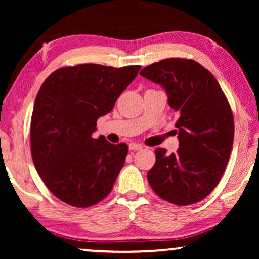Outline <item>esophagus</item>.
I'll use <instances>...</instances> for the list:
<instances>
[{
    "label": "esophagus",
    "mask_w": 259,
    "mask_h": 259,
    "mask_svg": "<svg viewBox=\"0 0 259 259\" xmlns=\"http://www.w3.org/2000/svg\"><path fill=\"white\" fill-rule=\"evenodd\" d=\"M128 147H130L131 151H139V150H141V148H143V145L137 144V143H131L128 145Z\"/></svg>",
    "instance_id": "1"
}]
</instances>
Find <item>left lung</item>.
I'll list each match as a JSON object with an SVG mask.
<instances>
[{
  "label": "left lung",
  "instance_id": "obj_1",
  "mask_svg": "<svg viewBox=\"0 0 259 259\" xmlns=\"http://www.w3.org/2000/svg\"><path fill=\"white\" fill-rule=\"evenodd\" d=\"M140 75L165 88L178 114L179 148L169 155L165 148L155 150L148 183L169 203H198L218 185L231 153L235 122L228 99L215 77L191 59L161 60Z\"/></svg>",
  "mask_w": 259,
  "mask_h": 259
}]
</instances>
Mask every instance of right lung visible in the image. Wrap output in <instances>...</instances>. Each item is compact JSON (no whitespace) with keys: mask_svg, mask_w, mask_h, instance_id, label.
Masks as SVG:
<instances>
[{"mask_svg":"<svg viewBox=\"0 0 259 259\" xmlns=\"http://www.w3.org/2000/svg\"><path fill=\"white\" fill-rule=\"evenodd\" d=\"M139 69L84 63L56 69L42 83L31 114V158L63 203L90 207L111 193L128 146L92 134Z\"/></svg>","mask_w":259,"mask_h":259,"instance_id":"right-lung-1","label":"right lung"}]
</instances>
